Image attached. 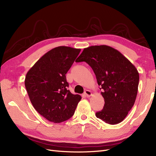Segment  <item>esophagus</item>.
I'll use <instances>...</instances> for the list:
<instances>
[{
    "instance_id": "esophagus-1",
    "label": "esophagus",
    "mask_w": 156,
    "mask_h": 156,
    "mask_svg": "<svg viewBox=\"0 0 156 156\" xmlns=\"http://www.w3.org/2000/svg\"><path fill=\"white\" fill-rule=\"evenodd\" d=\"M84 95L87 97H90L92 95V94L90 90H86L85 92H84Z\"/></svg>"
}]
</instances>
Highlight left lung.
<instances>
[{"label":"left lung","mask_w":156,"mask_h":156,"mask_svg":"<svg viewBox=\"0 0 156 156\" xmlns=\"http://www.w3.org/2000/svg\"><path fill=\"white\" fill-rule=\"evenodd\" d=\"M75 62H86L103 90L105 105L96 117L111 125L123 121L137 95L139 74L135 66L120 51L105 45L84 48Z\"/></svg>","instance_id":"obj_1"}]
</instances>
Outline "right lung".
Masks as SVG:
<instances>
[{
	"label": "right lung",
	"mask_w": 156,
	"mask_h": 156,
	"mask_svg": "<svg viewBox=\"0 0 156 156\" xmlns=\"http://www.w3.org/2000/svg\"><path fill=\"white\" fill-rule=\"evenodd\" d=\"M80 51L66 46L52 49L26 75L25 85L33 107L50 122L60 123L70 119L81 100L67 89L66 78Z\"/></svg>",
	"instance_id": "add662e5"
}]
</instances>
